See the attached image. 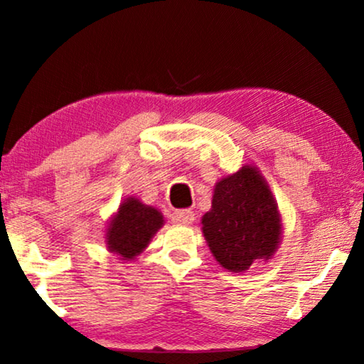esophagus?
<instances>
[{"instance_id":"esophagus-1","label":"esophagus","mask_w":364,"mask_h":364,"mask_svg":"<svg viewBox=\"0 0 364 364\" xmlns=\"http://www.w3.org/2000/svg\"><path fill=\"white\" fill-rule=\"evenodd\" d=\"M172 222L178 223V225H191L193 222V212L192 210H176L172 213Z\"/></svg>"}]
</instances>
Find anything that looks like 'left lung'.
Listing matches in <instances>:
<instances>
[{
	"label": "left lung",
	"mask_w": 364,
	"mask_h": 364,
	"mask_svg": "<svg viewBox=\"0 0 364 364\" xmlns=\"http://www.w3.org/2000/svg\"><path fill=\"white\" fill-rule=\"evenodd\" d=\"M202 232L212 255L228 272H245L253 262L270 260L282 240V218L257 167L243 166L217 182Z\"/></svg>",
	"instance_id": "left-lung-1"
}]
</instances>
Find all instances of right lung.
I'll return each instance as SVG.
<instances>
[{"label": "right lung", "mask_w": 364, "mask_h": 364, "mask_svg": "<svg viewBox=\"0 0 364 364\" xmlns=\"http://www.w3.org/2000/svg\"><path fill=\"white\" fill-rule=\"evenodd\" d=\"M162 225L164 217L157 208L146 205L136 197H127L109 222L106 245L109 252L122 257V260H132Z\"/></svg>", "instance_id": "right-lung-1"}]
</instances>
